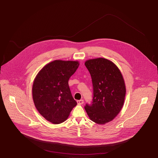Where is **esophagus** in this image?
<instances>
[{"mask_svg":"<svg viewBox=\"0 0 158 158\" xmlns=\"http://www.w3.org/2000/svg\"><path fill=\"white\" fill-rule=\"evenodd\" d=\"M83 103H84V101H83V99L77 100V103H78V105H82V104H83Z\"/></svg>","mask_w":158,"mask_h":158,"instance_id":"obj_1","label":"esophagus"}]
</instances>
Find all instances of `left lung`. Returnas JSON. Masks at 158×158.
<instances>
[{
	"label": "left lung",
	"instance_id": "1",
	"mask_svg": "<svg viewBox=\"0 0 158 158\" xmlns=\"http://www.w3.org/2000/svg\"><path fill=\"white\" fill-rule=\"evenodd\" d=\"M92 86V103L85 109L90 120L98 124L113 120L123 105L126 88L123 76L112 61L103 58L86 61Z\"/></svg>",
	"mask_w": 158,
	"mask_h": 158
}]
</instances>
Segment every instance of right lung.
<instances>
[{
  "instance_id": "1",
  "label": "right lung",
  "mask_w": 158,
  "mask_h": 158,
  "mask_svg": "<svg viewBox=\"0 0 158 158\" xmlns=\"http://www.w3.org/2000/svg\"><path fill=\"white\" fill-rule=\"evenodd\" d=\"M78 66V61L55 60L36 75L32 87L33 99L36 108L47 120L55 124L64 122L77 105L68 81Z\"/></svg>"
}]
</instances>
